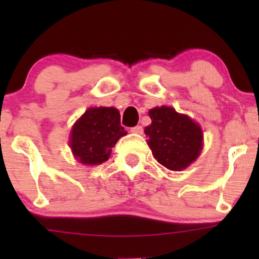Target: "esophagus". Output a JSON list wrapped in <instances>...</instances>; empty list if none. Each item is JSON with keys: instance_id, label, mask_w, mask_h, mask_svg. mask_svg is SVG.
Wrapping results in <instances>:
<instances>
[{"instance_id": "obj_1", "label": "esophagus", "mask_w": 259, "mask_h": 259, "mask_svg": "<svg viewBox=\"0 0 259 259\" xmlns=\"http://www.w3.org/2000/svg\"><path fill=\"white\" fill-rule=\"evenodd\" d=\"M130 132L135 133V134H143V126H140V125H137V126L132 127V129H130Z\"/></svg>"}]
</instances>
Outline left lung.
Returning a JSON list of instances; mask_svg holds the SVG:
<instances>
[{
	"label": "left lung",
	"mask_w": 259,
	"mask_h": 259,
	"mask_svg": "<svg viewBox=\"0 0 259 259\" xmlns=\"http://www.w3.org/2000/svg\"><path fill=\"white\" fill-rule=\"evenodd\" d=\"M151 124L145 127L154 158L170 170H182L198 158L203 146L202 129L187 115L161 106L149 111Z\"/></svg>",
	"instance_id": "1"
}]
</instances>
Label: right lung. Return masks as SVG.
<instances>
[{"label":"right lung","instance_id":"add662e5","mask_svg":"<svg viewBox=\"0 0 259 259\" xmlns=\"http://www.w3.org/2000/svg\"><path fill=\"white\" fill-rule=\"evenodd\" d=\"M126 135L115 108H90L75 122L70 146L80 163L98 165L109 159L111 148Z\"/></svg>","mask_w":259,"mask_h":259}]
</instances>
